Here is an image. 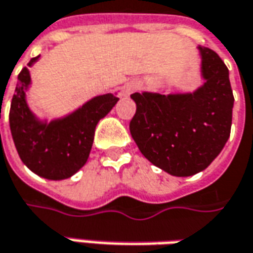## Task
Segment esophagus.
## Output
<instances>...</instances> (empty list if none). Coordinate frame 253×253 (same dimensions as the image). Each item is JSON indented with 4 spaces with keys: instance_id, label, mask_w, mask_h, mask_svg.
I'll use <instances>...</instances> for the list:
<instances>
[{
    "instance_id": "esophagus-1",
    "label": "esophagus",
    "mask_w": 253,
    "mask_h": 253,
    "mask_svg": "<svg viewBox=\"0 0 253 253\" xmlns=\"http://www.w3.org/2000/svg\"><path fill=\"white\" fill-rule=\"evenodd\" d=\"M141 83L140 81H137V80H133V81H130V83L126 84V88H125V91H126L127 95H130V93H133V92H137L141 89Z\"/></svg>"
}]
</instances>
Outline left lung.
Segmentation results:
<instances>
[{
	"label": "left lung",
	"instance_id": "obj_1",
	"mask_svg": "<svg viewBox=\"0 0 253 253\" xmlns=\"http://www.w3.org/2000/svg\"><path fill=\"white\" fill-rule=\"evenodd\" d=\"M206 83L190 93L135 92L130 133L148 161L173 176H192L221 153L231 133L234 95L228 68L199 46Z\"/></svg>",
	"mask_w": 253,
	"mask_h": 253
}]
</instances>
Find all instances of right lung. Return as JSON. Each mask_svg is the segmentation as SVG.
Wrapping results in <instances>:
<instances>
[{
  "mask_svg": "<svg viewBox=\"0 0 253 253\" xmlns=\"http://www.w3.org/2000/svg\"><path fill=\"white\" fill-rule=\"evenodd\" d=\"M39 57H33L28 66H33ZM18 80L11 102L9 127L21 160L42 178L61 180L73 176L89 157L98 122L109 113L119 98L115 93L99 95L64 118L46 122L36 118L28 106L31 73L26 67Z\"/></svg>",
  "mask_w": 253,
  "mask_h": 253,
  "instance_id": "obj_1",
  "label": "right lung"
}]
</instances>
